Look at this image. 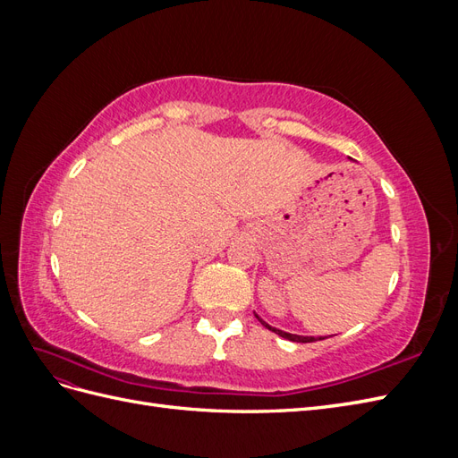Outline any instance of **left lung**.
Returning a JSON list of instances; mask_svg holds the SVG:
<instances>
[{
	"instance_id": "obj_1",
	"label": "left lung",
	"mask_w": 458,
	"mask_h": 458,
	"mask_svg": "<svg viewBox=\"0 0 458 458\" xmlns=\"http://www.w3.org/2000/svg\"><path fill=\"white\" fill-rule=\"evenodd\" d=\"M256 318L258 321L266 327V328H269L271 332H275V335H279V336H283V338H286V340H290V342H300V344H308V342H315V340H325L323 336H318V338H315V336H300V335H290V332H284V330H279V328H275V327H269L266 321H263V318H259L258 315H256Z\"/></svg>"
}]
</instances>
